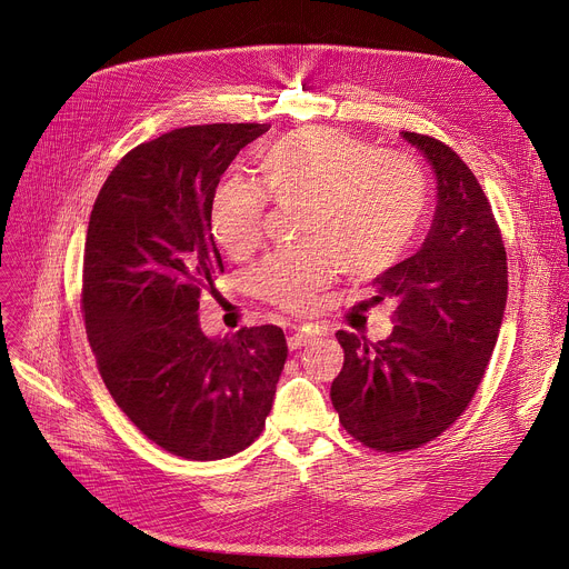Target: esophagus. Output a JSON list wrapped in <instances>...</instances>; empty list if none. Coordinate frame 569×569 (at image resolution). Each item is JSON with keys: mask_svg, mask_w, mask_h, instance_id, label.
Listing matches in <instances>:
<instances>
[{"mask_svg": "<svg viewBox=\"0 0 569 569\" xmlns=\"http://www.w3.org/2000/svg\"><path fill=\"white\" fill-rule=\"evenodd\" d=\"M316 338V333L313 331H308V329H297L295 333H290V338H288V347L290 349H299V347H303L306 342H311Z\"/></svg>", "mask_w": 569, "mask_h": 569, "instance_id": "esophagus-1", "label": "esophagus"}]
</instances>
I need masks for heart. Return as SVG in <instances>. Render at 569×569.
Returning <instances> with one entry per match:
<instances>
[{"mask_svg": "<svg viewBox=\"0 0 569 569\" xmlns=\"http://www.w3.org/2000/svg\"><path fill=\"white\" fill-rule=\"evenodd\" d=\"M266 194L301 203L297 249L272 253L251 272L253 292L286 311H306L340 263L353 279L381 274L416 238L429 188L416 161L379 151L338 127H303L266 144L256 157ZM266 194L238 179L211 201V231L231 256L263 240Z\"/></svg>", "mask_w": 569, "mask_h": 569, "instance_id": "1", "label": "heart"}]
</instances>
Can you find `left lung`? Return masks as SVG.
<instances>
[{
	"instance_id": "obj_1",
	"label": "left lung",
	"mask_w": 569,
	"mask_h": 569,
	"mask_svg": "<svg viewBox=\"0 0 569 569\" xmlns=\"http://www.w3.org/2000/svg\"><path fill=\"white\" fill-rule=\"evenodd\" d=\"M403 138L436 174L433 222L416 253L375 279V301H397L392 333L368 342L338 331L345 363L331 383L345 431L386 453L427 445L470 406L508 297L503 240L477 177L445 142Z\"/></svg>"
}]
</instances>
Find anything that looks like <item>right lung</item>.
I'll use <instances>...</instances> for the list:
<instances>
[{
    "instance_id": "add662e5",
    "label": "right lung",
    "mask_w": 569,
    "mask_h": 569,
    "mask_svg": "<svg viewBox=\"0 0 569 569\" xmlns=\"http://www.w3.org/2000/svg\"><path fill=\"white\" fill-rule=\"evenodd\" d=\"M268 124H197L138 144L92 206L81 306L88 342L124 416L166 451L218 460L266 427L288 358L274 325L209 338L199 295L224 272L211 201Z\"/></svg>"
}]
</instances>
